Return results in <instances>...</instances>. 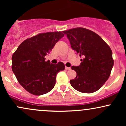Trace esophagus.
Segmentation results:
<instances>
[{
  "mask_svg": "<svg viewBox=\"0 0 126 126\" xmlns=\"http://www.w3.org/2000/svg\"><path fill=\"white\" fill-rule=\"evenodd\" d=\"M65 69H66V70H70V69H71V67H65Z\"/></svg>",
  "mask_w": 126,
  "mask_h": 126,
  "instance_id": "esophagus-1",
  "label": "esophagus"
}]
</instances>
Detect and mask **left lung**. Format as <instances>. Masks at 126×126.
Returning <instances> with one entry per match:
<instances>
[{
    "instance_id": "left-lung-1",
    "label": "left lung",
    "mask_w": 126,
    "mask_h": 126,
    "mask_svg": "<svg viewBox=\"0 0 126 126\" xmlns=\"http://www.w3.org/2000/svg\"><path fill=\"white\" fill-rule=\"evenodd\" d=\"M70 41L72 48L82 57L80 64L72 66L76 72L70 80L74 89L83 93H92L103 86L110 76L114 65L110 47L100 36L84 28L63 31Z\"/></svg>"
}]
</instances>
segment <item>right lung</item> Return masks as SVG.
<instances>
[{
    "label": "right lung",
    "mask_w": 126,
    "mask_h": 126,
    "mask_svg": "<svg viewBox=\"0 0 126 126\" xmlns=\"http://www.w3.org/2000/svg\"><path fill=\"white\" fill-rule=\"evenodd\" d=\"M64 35L60 31L41 33L23 41L13 54L12 71L19 83L31 94L50 92L56 84L57 73L64 70L62 62L54 64L45 59Z\"/></svg>",
    "instance_id": "add662e5"
}]
</instances>
